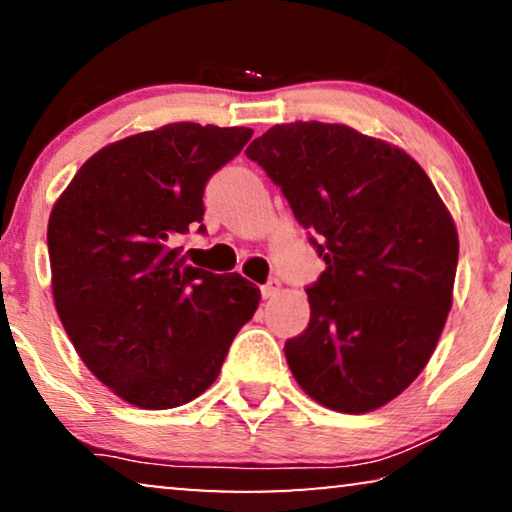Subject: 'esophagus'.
Instances as JSON below:
<instances>
[{"label": "esophagus", "mask_w": 512, "mask_h": 512, "mask_svg": "<svg viewBox=\"0 0 512 512\" xmlns=\"http://www.w3.org/2000/svg\"><path fill=\"white\" fill-rule=\"evenodd\" d=\"M278 292H280V280H278V278H271L269 283L262 285V297H264V299H271V297H276Z\"/></svg>", "instance_id": "esophagus-1"}]
</instances>
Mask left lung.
Masks as SVG:
<instances>
[{
  "label": "left lung",
  "instance_id": "8db88e82",
  "mask_svg": "<svg viewBox=\"0 0 512 512\" xmlns=\"http://www.w3.org/2000/svg\"><path fill=\"white\" fill-rule=\"evenodd\" d=\"M246 155L290 201L327 269L311 320L285 343L301 390L338 413H369L420 376L452 308L459 239L424 169L348 125L290 122Z\"/></svg>",
  "mask_w": 512,
  "mask_h": 512
}]
</instances>
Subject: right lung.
<instances>
[{"instance_id": "obj_1", "label": "right lung", "mask_w": 512, "mask_h": 512, "mask_svg": "<svg viewBox=\"0 0 512 512\" xmlns=\"http://www.w3.org/2000/svg\"><path fill=\"white\" fill-rule=\"evenodd\" d=\"M250 136L197 122L127 136L97 150L50 211L57 315L83 364L136 408L206 392L257 311L250 280L194 269L176 248L204 218L206 181Z\"/></svg>"}]
</instances>
